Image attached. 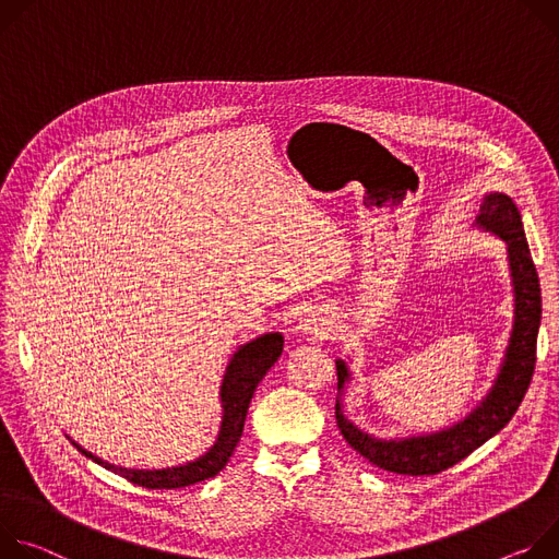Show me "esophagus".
<instances>
[{
	"label": "esophagus",
	"instance_id": "1",
	"mask_svg": "<svg viewBox=\"0 0 559 559\" xmlns=\"http://www.w3.org/2000/svg\"><path fill=\"white\" fill-rule=\"evenodd\" d=\"M295 329L306 337H322L329 329V320L322 311H304Z\"/></svg>",
	"mask_w": 559,
	"mask_h": 559
}]
</instances>
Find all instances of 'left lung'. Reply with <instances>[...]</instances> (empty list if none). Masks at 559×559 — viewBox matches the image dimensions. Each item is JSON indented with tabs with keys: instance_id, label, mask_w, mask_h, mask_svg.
I'll return each instance as SVG.
<instances>
[{
	"instance_id": "1",
	"label": "left lung",
	"mask_w": 559,
	"mask_h": 559,
	"mask_svg": "<svg viewBox=\"0 0 559 559\" xmlns=\"http://www.w3.org/2000/svg\"><path fill=\"white\" fill-rule=\"evenodd\" d=\"M473 228L492 233L507 243V260L513 286V329L504 350L500 373L481 402L460 421L442 430L424 432L411 438H376L361 430L344 413V391L350 384V368L344 359L337 364V404L335 417L344 440L370 464L397 475H436L468 457L475 449L511 421L520 408L533 370L535 346L542 320L539 277L528 251L522 215L515 202L504 193H486Z\"/></svg>"
}]
</instances>
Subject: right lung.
I'll return each mask as SVG.
<instances>
[{
	"label": "right lung",
	"instance_id": "add662e5",
	"mask_svg": "<svg viewBox=\"0 0 559 559\" xmlns=\"http://www.w3.org/2000/svg\"><path fill=\"white\" fill-rule=\"evenodd\" d=\"M282 348H284L282 333H264L251 342L237 346V350L230 355V359L226 364L222 384H219L222 421H219L217 438L211 444V449H206V453H202L200 457H195L191 462L166 466V468H127V466H117V464H110V462L93 455L91 451L80 447L73 438H69V440L84 457L93 460L95 464L104 466L106 471L121 475L123 479H129L138 486L181 488V486H191V484L204 481L209 477H215L230 460V455L241 438L248 404H251L253 393H255L258 384L264 380V376L269 373V368L282 355Z\"/></svg>",
	"mask_w": 559,
	"mask_h": 559
}]
</instances>
